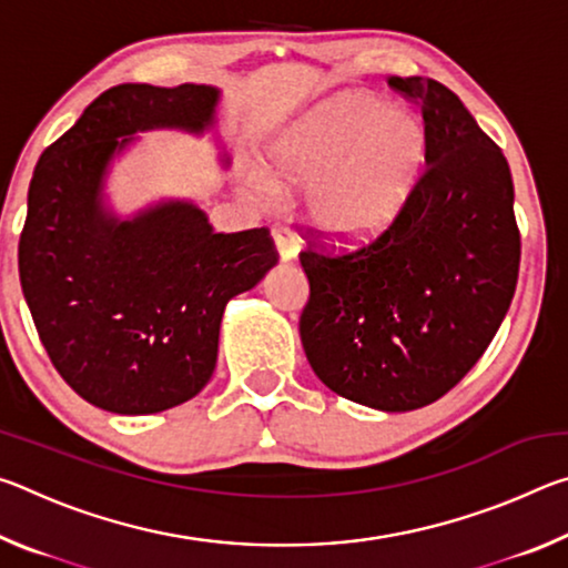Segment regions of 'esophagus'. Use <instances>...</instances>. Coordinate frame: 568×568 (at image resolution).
Returning <instances> with one entry per match:
<instances>
[{"instance_id": "1", "label": "esophagus", "mask_w": 568, "mask_h": 568, "mask_svg": "<svg viewBox=\"0 0 568 568\" xmlns=\"http://www.w3.org/2000/svg\"><path fill=\"white\" fill-rule=\"evenodd\" d=\"M273 243H275V250H277V255H281L283 263L295 261V257H297V240H295L291 230L273 227Z\"/></svg>"}]
</instances>
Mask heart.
<instances>
[{"mask_svg":"<svg viewBox=\"0 0 568 568\" xmlns=\"http://www.w3.org/2000/svg\"><path fill=\"white\" fill-rule=\"evenodd\" d=\"M428 160L423 122L373 94L348 92L321 102L275 134L265 175L250 172L247 195L267 203L273 187L303 190V217L335 243L386 233L416 192Z\"/></svg>","mask_w":568,"mask_h":568,"instance_id":"obj_1","label":"heart"}]
</instances>
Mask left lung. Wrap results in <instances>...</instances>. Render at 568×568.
Instances as JSON below:
<instances>
[{
    "label": "left lung",
    "mask_w": 568,
    "mask_h": 568,
    "mask_svg": "<svg viewBox=\"0 0 568 568\" xmlns=\"http://www.w3.org/2000/svg\"><path fill=\"white\" fill-rule=\"evenodd\" d=\"M416 100L428 160L410 203L373 243L343 255L307 247L301 315L307 363L333 393L406 413L474 368L506 318L521 237L501 148L428 77H390Z\"/></svg>",
    "instance_id": "1"
}]
</instances>
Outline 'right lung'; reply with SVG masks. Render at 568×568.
<instances>
[{"label":"right lung","instance_id":"right-lung-1","mask_svg":"<svg viewBox=\"0 0 568 568\" xmlns=\"http://www.w3.org/2000/svg\"><path fill=\"white\" fill-rule=\"evenodd\" d=\"M217 102L213 84H118L34 168L22 293L57 373L102 410L145 416L195 398L215 371L225 305L277 263L265 227L215 233L192 200L130 217L108 205L104 182L134 134H203Z\"/></svg>","mask_w":568,"mask_h":568}]
</instances>
